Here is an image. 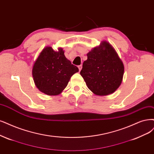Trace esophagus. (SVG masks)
<instances>
[{
  "mask_svg": "<svg viewBox=\"0 0 154 154\" xmlns=\"http://www.w3.org/2000/svg\"><path fill=\"white\" fill-rule=\"evenodd\" d=\"M78 68H79V71H81V69H82V65H79V66H78Z\"/></svg>",
  "mask_w": 154,
  "mask_h": 154,
  "instance_id": "1",
  "label": "esophagus"
}]
</instances>
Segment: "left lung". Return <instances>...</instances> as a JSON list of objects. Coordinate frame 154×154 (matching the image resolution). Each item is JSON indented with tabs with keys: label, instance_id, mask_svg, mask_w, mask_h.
Segmentation results:
<instances>
[{
	"label": "left lung",
	"instance_id": "left-lung-1",
	"mask_svg": "<svg viewBox=\"0 0 154 154\" xmlns=\"http://www.w3.org/2000/svg\"><path fill=\"white\" fill-rule=\"evenodd\" d=\"M80 72L88 88L96 95L113 93L120 86L124 67L112 45L103 42L87 54Z\"/></svg>",
	"mask_w": 154,
	"mask_h": 154
}]
</instances>
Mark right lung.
<instances>
[{"mask_svg":"<svg viewBox=\"0 0 154 154\" xmlns=\"http://www.w3.org/2000/svg\"><path fill=\"white\" fill-rule=\"evenodd\" d=\"M79 68L71 63L63 49L58 52L51 47L45 48L33 66L32 75L37 88L48 95H57L67 86Z\"/></svg>","mask_w":154,"mask_h":154,"instance_id":"add662e5","label":"right lung"}]
</instances>
